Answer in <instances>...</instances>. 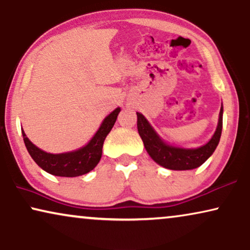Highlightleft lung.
Returning <instances> with one entry per match:
<instances>
[{
	"mask_svg": "<svg viewBox=\"0 0 250 250\" xmlns=\"http://www.w3.org/2000/svg\"><path fill=\"white\" fill-rule=\"evenodd\" d=\"M223 127V107L219 112L217 129L207 144L198 148H179L169 146L160 139L147 120L137 112V128L146 151L156 164L171 170H189L200 167L217 147Z\"/></svg>",
	"mask_w": 250,
	"mask_h": 250,
	"instance_id": "obj_1",
	"label": "left lung"
}]
</instances>
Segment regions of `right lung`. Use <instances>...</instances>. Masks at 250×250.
<instances>
[{
    "label": "right lung",
    "instance_id": "1",
    "mask_svg": "<svg viewBox=\"0 0 250 250\" xmlns=\"http://www.w3.org/2000/svg\"><path fill=\"white\" fill-rule=\"evenodd\" d=\"M120 111L121 109L118 107L108 116H106L101 128L89 142V144L78 151L62 153V154L46 153L36 147L22 131L26 148L32 159L39 165V167H41L49 174L61 176V177H76V176L84 175L91 171L98 165L102 158L103 144H104L106 136L112 130Z\"/></svg>",
    "mask_w": 250,
    "mask_h": 250
}]
</instances>
